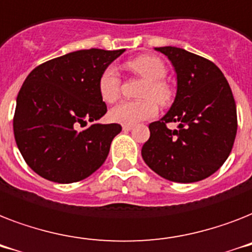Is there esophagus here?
<instances>
[{
	"label": "esophagus",
	"instance_id": "esophagus-1",
	"mask_svg": "<svg viewBox=\"0 0 252 252\" xmlns=\"http://www.w3.org/2000/svg\"><path fill=\"white\" fill-rule=\"evenodd\" d=\"M132 127H134L132 125H124V126H122V130H124V131H130V130H132Z\"/></svg>",
	"mask_w": 252,
	"mask_h": 252
}]
</instances>
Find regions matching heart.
<instances>
[{"label":"heart","instance_id":"heart-1","mask_svg":"<svg viewBox=\"0 0 252 252\" xmlns=\"http://www.w3.org/2000/svg\"><path fill=\"white\" fill-rule=\"evenodd\" d=\"M127 66L136 75L146 79L142 97L139 101H122L109 112V120L116 124L135 125L140 121L150 120L158 114V105H165L172 98V90L165 83L166 67L160 58L155 56H140L128 62ZM121 79L116 67H106L98 79V94L105 102H114L120 96Z\"/></svg>","mask_w":252,"mask_h":252}]
</instances>
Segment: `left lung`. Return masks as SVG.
<instances>
[{
	"label": "left lung",
	"instance_id": "obj_1",
	"mask_svg": "<svg viewBox=\"0 0 252 252\" xmlns=\"http://www.w3.org/2000/svg\"><path fill=\"white\" fill-rule=\"evenodd\" d=\"M177 74L170 109L150 124L142 158L155 173L180 183L202 181L224 164L237 134V108L230 86L213 62L177 46L155 48ZM177 122L179 128L166 127Z\"/></svg>",
	"mask_w": 252,
	"mask_h": 252
}]
</instances>
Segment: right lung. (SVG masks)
I'll return each mask as SVG.
<instances>
[{"instance_id":"1","label":"right lung","mask_w":252,"mask_h":252,"mask_svg":"<svg viewBox=\"0 0 252 252\" xmlns=\"http://www.w3.org/2000/svg\"><path fill=\"white\" fill-rule=\"evenodd\" d=\"M124 52L76 50L28 74L17 97L14 136L24 161L40 177L78 182L104 164L122 127L96 124L106 113L98 79ZM88 122L92 126L80 130Z\"/></svg>"}]
</instances>
